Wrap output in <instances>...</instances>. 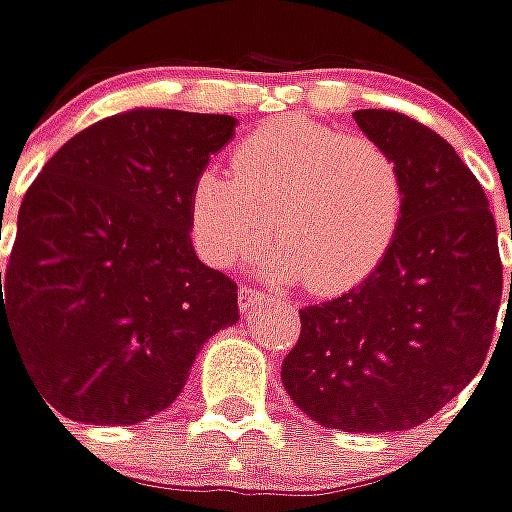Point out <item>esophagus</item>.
<instances>
[{"instance_id":"1","label":"esophagus","mask_w":512,"mask_h":512,"mask_svg":"<svg viewBox=\"0 0 512 512\" xmlns=\"http://www.w3.org/2000/svg\"><path fill=\"white\" fill-rule=\"evenodd\" d=\"M260 301H266V292H260L255 286H240V292H237V304H240V310H252L257 307Z\"/></svg>"}]
</instances>
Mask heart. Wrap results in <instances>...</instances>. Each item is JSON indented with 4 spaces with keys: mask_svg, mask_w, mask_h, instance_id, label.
<instances>
[{
    "mask_svg": "<svg viewBox=\"0 0 512 512\" xmlns=\"http://www.w3.org/2000/svg\"><path fill=\"white\" fill-rule=\"evenodd\" d=\"M403 176L385 147L307 118H281L246 138L231 176L202 170L191 185L199 255L228 269L269 237L281 246L263 272L333 295L362 284L388 255L403 220Z\"/></svg>",
    "mask_w": 512,
    "mask_h": 512,
    "instance_id": "b5f03b06",
    "label": "heart"
}]
</instances>
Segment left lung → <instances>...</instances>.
Segmentation results:
<instances>
[{
	"instance_id": "obj_1",
	"label": "left lung",
	"mask_w": 512,
	"mask_h": 512,
	"mask_svg": "<svg viewBox=\"0 0 512 512\" xmlns=\"http://www.w3.org/2000/svg\"><path fill=\"white\" fill-rule=\"evenodd\" d=\"M353 118L400 167L403 220L362 284L301 310L281 379L324 429L406 432L458 397L487 359L501 307L496 220L472 170L429 127L388 109Z\"/></svg>"
}]
</instances>
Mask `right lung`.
Listing matches in <instances>:
<instances>
[{
    "label": "right lung",
    "instance_id": "right-lung-1",
    "mask_svg": "<svg viewBox=\"0 0 512 512\" xmlns=\"http://www.w3.org/2000/svg\"><path fill=\"white\" fill-rule=\"evenodd\" d=\"M237 118L133 109L69 138L19 205L0 272V345L43 403L133 426L185 388L202 345L237 324V284L191 243V185Z\"/></svg>",
    "mask_w": 512,
    "mask_h": 512
}]
</instances>
